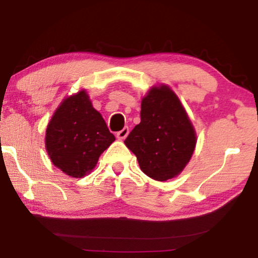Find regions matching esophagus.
Here are the masks:
<instances>
[{"label":"esophagus","mask_w":258,"mask_h":258,"mask_svg":"<svg viewBox=\"0 0 258 258\" xmlns=\"http://www.w3.org/2000/svg\"><path fill=\"white\" fill-rule=\"evenodd\" d=\"M129 134V128L128 126H124L122 130H119V132H117V134H116V136H117L118 140H124L126 136H128Z\"/></svg>","instance_id":"obj_1"}]
</instances>
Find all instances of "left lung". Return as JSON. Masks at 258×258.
I'll return each instance as SVG.
<instances>
[{
    "label": "left lung",
    "mask_w": 258,
    "mask_h": 258,
    "mask_svg": "<svg viewBox=\"0 0 258 258\" xmlns=\"http://www.w3.org/2000/svg\"><path fill=\"white\" fill-rule=\"evenodd\" d=\"M144 174L156 181L175 177L188 163L196 135L181 102L170 88L151 89L141 104V123L124 141Z\"/></svg>",
    "instance_id": "8db88e82"
}]
</instances>
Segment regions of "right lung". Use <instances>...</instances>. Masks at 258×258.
Instances as JSON below:
<instances>
[{
	"label": "right lung",
	"instance_id": "right-lung-1",
	"mask_svg": "<svg viewBox=\"0 0 258 258\" xmlns=\"http://www.w3.org/2000/svg\"><path fill=\"white\" fill-rule=\"evenodd\" d=\"M115 141L103 117L84 90L66 98L52 115L45 134L48 155L72 177H83Z\"/></svg>",
	"mask_w": 258,
	"mask_h": 258
}]
</instances>
